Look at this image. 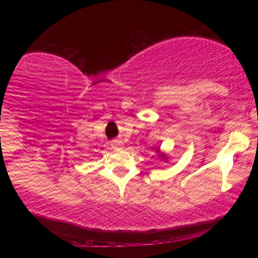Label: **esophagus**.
<instances>
[{
	"instance_id": "1",
	"label": "esophagus",
	"mask_w": 258,
	"mask_h": 258,
	"mask_svg": "<svg viewBox=\"0 0 258 258\" xmlns=\"http://www.w3.org/2000/svg\"><path fill=\"white\" fill-rule=\"evenodd\" d=\"M122 146H123V144H122V141H118V140H114V141L111 142V147L114 148V150H118Z\"/></svg>"
}]
</instances>
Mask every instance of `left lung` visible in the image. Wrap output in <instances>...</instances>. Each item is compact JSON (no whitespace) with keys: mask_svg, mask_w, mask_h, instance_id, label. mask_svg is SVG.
I'll use <instances>...</instances> for the list:
<instances>
[{"mask_svg":"<svg viewBox=\"0 0 258 258\" xmlns=\"http://www.w3.org/2000/svg\"><path fill=\"white\" fill-rule=\"evenodd\" d=\"M158 151H160V148H157V150H156V152H158ZM161 157H162L163 160H166V155H161Z\"/></svg>","mask_w":258,"mask_h":258,"instance_id":"1","label":"left lung"}]
</instances>
